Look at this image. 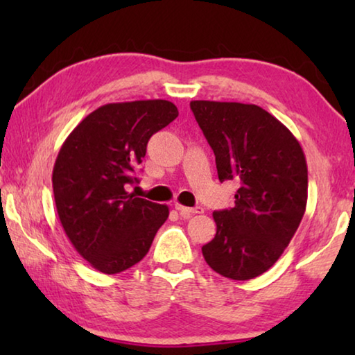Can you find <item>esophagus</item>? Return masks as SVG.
Here are the masks:
<instances>
[{"mask_svg": "<svg viewBox=\"0 0 355 355\" xmlns=\"http://www.w3.org/2000/svg\"><path fill=\"white\" fill-rule=\"evenodd\" d=\"M175 208L178 209V213L182 218H191L192 214H202L203 213V208L202 207H194V208H189V207H183V205H175Z\"/></svg>", "mask_w": 355, "mask_h": 355, "instance_id": "34e87169", "label": "esophagus"}]
</instances>
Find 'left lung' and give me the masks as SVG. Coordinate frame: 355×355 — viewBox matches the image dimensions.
I'll return each mask as SVG.
<instances>
[{"label": "left lung", "mask_w": 355, "mask_h": 355, "mask_svg": "<svg viewBox=\"0 0 355 355\" xmlns=\"http://www.w3.org/2000/svg\"><path fill=\"white\" fill-rule=\"evenodd\" d=\"M216 156L220 182L239 180L235 207L214 211L208 266L232 280L266 272L284 254L307 207V161L284 123L257 105L191 101Z\"/></svg>", "instance_id": "obj_1"}]
</instances>
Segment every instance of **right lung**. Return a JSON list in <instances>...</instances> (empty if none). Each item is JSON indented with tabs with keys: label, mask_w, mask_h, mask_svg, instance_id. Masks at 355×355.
<instances>
[{
	"label": "right lung",
	"mask_w": 355,
	"mask_h": 355,
	"mask_svg": "<svg viewBox=\"0 0 355 355\" xmlns=\"http://www.w3.org/2000/svg\"><path fill=\"white\" fill-rule=\"evenodd\" d=\"M178 116L167 100L110 103L84 117L59 150L53 192L59 220L78 254L103 274H117L147 255L167 205L127 191L156 131Z\"/></svg>",
	"instance_id": "right-lung-1"
}]
</instances>
